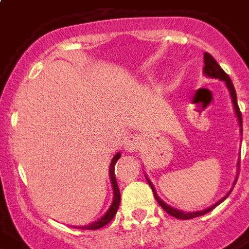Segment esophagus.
<instances>
[{"instance_id":"esophagus-1","label":"esophagus","mask_w":249,"mask_h":249,"mask_svg":"<svg viewBox=\"0 0 249 249\" xmlns=\"http://www.w3.org/2000/svg\"><path fill=\"white\" fill-rule=\"evenodd\" d=\"M140 146V139L136 135H129L125 137L124 148L126 152H136Z\"/></svg>"}]
</instances>
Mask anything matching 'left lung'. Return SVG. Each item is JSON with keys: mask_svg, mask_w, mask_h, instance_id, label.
<instances>
[{"mask_svg": "<svg viewBox=\"0 0 249 249\" xmlns=\"http://www.w3.org/2000/svg\"><path fill=\"white\" fill-rule=\"evenodd\" d=\"M204 73H205V76L208 77H212V78H217V80H221V81L225 82V85H227V88H228V90H230V94H231V98H232V103H233V108H235V112H236V116H237V120H239V125H240V130L241 133H243V119H241V112L240 109H239V105H237V97H236V90H235V87H233V84H232V81H231L230 76L225 73L223 69H221V66L216 62V60H214L213 57L211 56L209 53H204ZM148 180V178H146ZM148 184L151 185L152 191H153V195H155V198L157 200V203L160 204L162 207V209L167 212V213H169L171 216H173V217H176V219H181V220H188V219H193V217H198V216H203V214L208 213V212H211L212 209L214 208V207H217L220 203H223L225 198L228 197V195H230L231 192H232V189H231L230 192L225 195L224 197L221 198V200H219L217 203L213 204V205H211L209 208L204 209V211H197V212H183V211H178V209H175L172 208V207H169L168 204H165L164 201H162L161 198L157 196L156 191H155V187H153V184L148 180ZM236 184V183H233Z\"/></svg>", "mask_w": 249, "mask_h": 249, "instance_id": "8db88e82", "label": "left lung"}]
</instances>
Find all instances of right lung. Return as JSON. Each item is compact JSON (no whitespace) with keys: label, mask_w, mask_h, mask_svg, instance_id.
Segmentation results:
<instances>
[{"label":"right lung","mask_w":249,"mask_h":249,"mask_svg":"<svg viewBox=\"0 0 249 249\" xmlns=\"http://www.w3.org/2000/svg\"><path fill=\"white\" fill-rule=\"evenodd\" d=\"M120 152H117L114 157L112 159V162H110V168H109V176H110V181H112V187H113V201H112V205L109 207V209L105 212L101 219H98L97 221H94L92 224L89 225H84V227H80V230H98V228H101L104 225H107L109 221H112V219L114 217V214L117 212V209H119L120 205V189L119 185H117V181H116V176H114V165H116V162L120 159Z\"/></svg>","instance_id":"obj_1"}]
</instances>
